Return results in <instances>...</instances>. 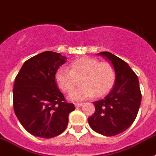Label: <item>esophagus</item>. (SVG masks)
I'll use <instances>...</instances> for the list:
<instances>
[{"mask_svg":"<svg viewBox=\"0 0 156 156\" xmlns=\"http://www.w3.org/2000/svg\"><path fill=\"white\" fill-rule=\"evenodd\" d=\"M82 105V103H75V106L76 107H81Z\"/></svg>","mask_w":156,"mask_h":156,"instance_id":"obj_1","label":"esophagus"}]
</instances>
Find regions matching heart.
<instances>
[{
  "label": "heart",
  "instance_id": "1",
  "mask_svg": "<svg viewBox=\"0 0 156 156\" xmlns=\"http://www.w3.org/2000/svg\"><path fill=\"white\" fill-rule=\"evenodd\" d=\"M116 73L108 62L90 57H82L70 63V70L60 66L55 73V81L64 93H70L77 84V79L82 78L80 88L70 94V99L82 101L96 96H102L108 92L114 83Z\"/></svg>",
  "mask_w": 156,
  "mask_h": 156
}]
</instances>
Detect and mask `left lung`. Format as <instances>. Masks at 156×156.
Listing matches in <instances>:
<instances>
[{"mask_svg": "<svg viewBox=\"0 0 156 156\" xmlns=\"http://www.w3.org/2000/svg\"><path fill=\"white\" fill-rule=\"evenodd\" d=\"M106 57L115 69L116 80L111 92L94 102L95 112L88 118L96 133L112 136L125 132L134 122L141 103L138 77L125 62L108 51L98 53Z\"/></svg>", "mask_w": 156, "mask_h": 156, "instance_id": "left-lung-1", "label": "left lung"}]
</instances>
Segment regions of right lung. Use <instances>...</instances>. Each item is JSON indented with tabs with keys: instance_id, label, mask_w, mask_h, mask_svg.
<instances>
[{
	"instance_id": "right-lung-1",
	"label": "right lung",
	"mask_w": 156,
	"mask_h": 156,
	"mask_svg": "<svg viewBox=\"0 0 156 156\" xmlns=\"http://www.w3.org/2000/svg\"><path fill=\"white\" fill-rule=\"evenodd\" d=\"M66 58L44 51L23 64L16 77L13 108L22 126L35 136L55 137L66 129L69 113L75 109L68 103L55 82V73Z\"/></svg>"
}]
</instances>
